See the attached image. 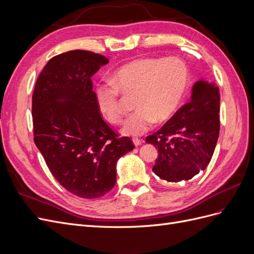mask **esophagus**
<instances>
[{"instance_id": "esophagus-1", "label": "esophagus", "mask_w": 254, "mask_h": 254, "mask_svg": "<svg viewBox=\"0 0 254 254\" xmlns=\"http://www.w3.org/2000/svg\"><path fill=\"white\" fill-rule=\"evenodd\" d=\"M132 142H133V144H134L135 146L142 145V144L144 143V141H143V140H140V139H133V140H132Z\"/></svg>"}]
</instances>
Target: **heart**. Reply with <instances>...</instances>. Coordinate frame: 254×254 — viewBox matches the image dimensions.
<instances>
[{
	"instance_id": "obj_1",
	"label": "heart",
	"mask_w": 254,
	"mask_h": 254,
	"mask_svg": "<svg viewBox=\"0 0 254 254\" xmlns=\"http://www.w3.org/2000/svg\"><path fill=\"white\" fill-rule=\"evenodd\" d=\"M189 84V70L180 58H137L115 71L111 82L98 83L94 89L98 111L112 124L123 118L120 94L134 95L133 108L124 122L122 132L141 135L156 121L171 120L182 103Z\"/></svg>"
}]
</instances>
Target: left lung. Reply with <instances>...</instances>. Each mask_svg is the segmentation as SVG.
<instances>
[{"instance_id": "8db88e82", "label": "left lung", "mask_w": 254, "mask_h": 254, "mask_svg": "<svg viewBox=\"0 0 254 254\" xmlns=\"http://www.w3.org/2000/svg\"><path fill=\"white\" fill-rule=\"evenodd\" d=\"M219 89L213 82L198 80L190 101L146 142L159 155L152 171L168 182L190 180L209 165L219 135Z\"/></svg>"}]
</instances>
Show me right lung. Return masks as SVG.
I'll list each match as a JSON object with an SVG mask.
<instances>
[{"instance_id":"obj_1","label":"right lung","mask_w":254,"mask_h":254,"mask_svg":"<svg viewBox=\"0 0 254 254\" xmlns=\"http://www.w3.org/2000/svg\"><path fill=\"white\" fill-rule=\"evenodd\" d=\"M109 59L75 50L49 60L33 94L34 141L55 179L70 193L98 198L117 182L118 160L134 148L103 120L92 76Z\"/></svg>"}]
</instances>
